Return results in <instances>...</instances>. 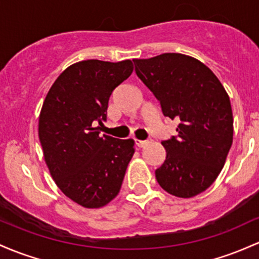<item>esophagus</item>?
I'll list each match as a JSON object with an SVG mask.
<instances>
[{
  "label": "esophagus",
  "instance_id": "1",
  "mask_svg": "<svg viewBox=\"0 0 259 259\" xmlns=\"http://www.w3.org/2000/svg\"><path fill=\"white\" fill-rule=\"evenodd\" d=\"M135 144L138 147H145L147 145L146 140H135Z\"/></svg>",
  "mask_w": 259,
  "mask_h": 259
}]
</instances>
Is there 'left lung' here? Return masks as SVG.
Wrapping results in <instances>:
<instances>
[{"label": "left lung", "instance_id": "obj_1", "mask_svg": "<svg viewBox=\"0 0 259 259\" xmlns=\"http://www.w3.org/2000/svg\"><path fill=\"white\" fill-rule=\"evenodd\" d=\"M133 61L163 115L178 120V135L161 143L166 160L155 171L156 180L175 197H195L217 180L232 145L229 95L214 72L192 56L166 53Z\"/></svg>", "mask_w": 259, "mask_h": 259}]
</instances>
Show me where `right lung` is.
Returning a JSON list of instances; mask_svg holds the SVG:
<instances>
[{"instance_id": "right-lung-1", "label": "right lung", "mask_w": 259, "mask_h": 259, "mask_svg": "<svg viewBox=\"0 0 259 259\" xmlns=\"http://www.w3.org/2000/svg\"><path fill=\"white\" fill-rule=\"evenodd\" d=\"M130 60H84L56 78L39 115V140L49 172L60 190L87 209L112 201L134 155V140L99 136L109 97L132 75Z\"/></svg>"}]
</instances>
